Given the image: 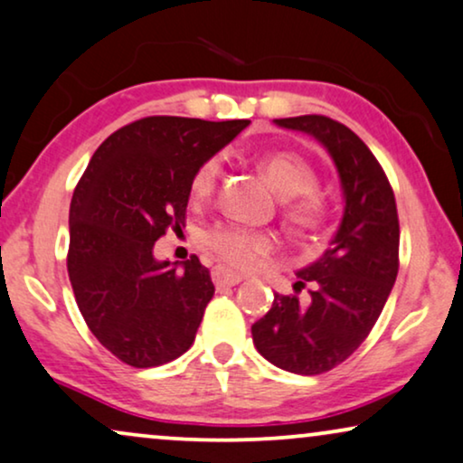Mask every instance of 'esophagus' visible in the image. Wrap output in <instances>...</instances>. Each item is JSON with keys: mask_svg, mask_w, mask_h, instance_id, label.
<instances>
[{"mask_svg": "<svg viewBox=\"0 0 463 463\" xmlns=\"http://www.w3.org/2000/svg\"><path fill=\"white\" fill-rule=\"evenodd\" d=\"M212 278H213V284L218 286V288H226V286H237V284L243 282L241 275L228 271L226 267H215Z\"/></svg>", "mask_w": 463, "mask_h": 463, "instance_id": "esophagus-1", "label": "esophagus"}]
</instances>
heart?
<instances>
[{
    "label": "heart",
    "mask_w": 463,
    "mask_h": 463,
    "mask_svg": "<svg viewBox=\"0 0 463 463\" xmlns=\"http://www.w3.org/2000/svg\"><path fill=\"white\" fill-rule=\"evenodd\" d=\"M220 156L207 157L190 179V196L203 201L212 194L220 177ZM260 171L271 188L288 203V218L297 228H316L325 215V203L316 194L314 168L292 151H269L262 156ZM203 245L232 267H250L259 256L273 248V237L267 232L248 231L241 226H215L203 235Z\"/></svg>",
    "instance_id": "heart-1"
}]
</instances>
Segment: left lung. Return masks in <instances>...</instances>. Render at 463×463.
Here are the masks:
<instances>
[{
    "label": "left lung",
    "instance_id": "obj_1",
    "mask_svg": "<svg viewBox=\"0 0 463 463\" xmlns=\"http://www.w3.org/2000/svg\"><path fill=\"white\" fill-rule=\"evenodd\" d=\"M323 145L335 164L344 212L320 259L297 271L295 288L312 284V299L273 295L251 325L259 353L279 370L314 376L346 361L376 325L397 278L400 222L387 175L367 145L323 115L273 119Z\"/></svg>",
    "mask_w": 463,
    "mask_h": 463
}]
</instances>
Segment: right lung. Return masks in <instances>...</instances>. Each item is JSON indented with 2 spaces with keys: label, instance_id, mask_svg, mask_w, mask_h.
Listing matches in <instances>:
<instances>
[{
  "label": "right lung",
  "instance_id": "right-lung-1",
  "mask_svg": "<svg viewBox=\"0 0 463 463\" xmlns=\"http://www.w3.org/2000/svg\"><path fill=\"white\" fill-rule=\"evenodd\" d=\"M248 126L145 117L110 134L76 185L70 284L93 335L128 365H164L194 344L212 275L196 256L157 260L154 245L184 224L196 168Z\"/></svg>",
  "mask_w": 463,
  "mask_h": 463
}]
</instances>
